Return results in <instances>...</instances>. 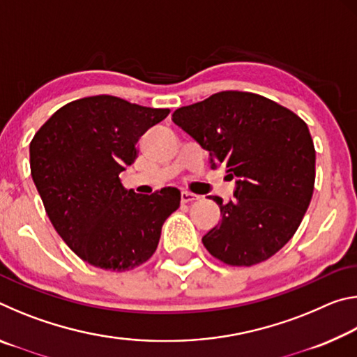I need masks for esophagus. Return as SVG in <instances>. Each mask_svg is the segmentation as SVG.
Returning a JSON list of instances; mask_svg holds the SVG:
<instances>
[{
	"mask_svg": "<svg viewBox=\"0 0 357 357\" xmlns=\"http://www.w3.org/2000/svg\"><path fill=\"white\" fill-rule=\"evenodd\" d=\"M195 200H198V195H195V193L187 192V190L181 192V202L183 203H189V202H195Z\"/></svg>",
	"mask_w": 357,
	"mask_h": 357,
	"instance_id": "34e87169",
	"label": "esophagus"
}]
</instances>
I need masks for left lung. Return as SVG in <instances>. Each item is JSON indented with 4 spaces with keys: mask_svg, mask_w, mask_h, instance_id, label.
<instances>
[{
    "mask_svg": "<svg viewBox=\"0 0 357 357\" xmlns=\"http://www.w3.org/2000/svg\"><path fill=\"white\" fill-rule=\"evenodd\" d=\"M173 123L208 151L209 167L236 181L222 219L203 236L211 255L252 266L279 252L301 225L315 184V148L298 114L259 94L222 91L181 107Z\"/></svg>",
    "mask_w": 357,
    "mask_h": 357,
    "instance_id": "left-lung-1",
    "label": "left lung"
}]
</instances>
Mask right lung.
I'll list each match as a JSON object with an SVG mask.
<instances>
[{
	"label": "right lung",
	"mask_w": 357,
	"mask_h": 357,
	"mask_svg": "<svg viewBox=\"0 0 357 357\" xmlns=\"http://www.w3.org/2000/svg\"><path fill=\"white\" fill-rule=\"evenodd\" d=\"M151 108L93 96L66 104L29 144L31 176L59 236L83 261L105 271H130L153 257L181 192L153 195L126 190L119 173L137 159V142L164 121Z\"/></svg>",
	"instance_id": "obj_1"
}]
</instances>
